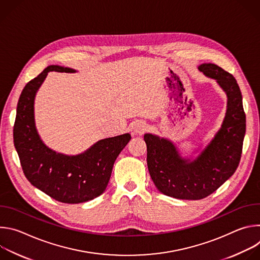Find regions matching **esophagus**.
Instances as JSON below:
<instances>
[{"label": "esophagus", "instance_id": "34e87169", "mask_svg": "<svg viewBox=\"0 0 260 260\" xmlns=\"http://www.w3.org/2000/svg\"><path fill=\"white\" fill-rule=\"evenodd\" d=\"M148 128V125L145 122H138L135 126V132L138 134H143L144 132H146Z\"/></svg>", "mask_w": 260, "mask_h": 260}]
</instances>
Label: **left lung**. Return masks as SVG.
Returning <instances> with one entry per match:
<instances>
[{"instance_id": "1", "label": "left lung", "mask_w": 260, "mask_h": 260, "mask_svg": "<svg viewBox=\"0 0 260 260\" xmlns=\"http://www.w3.org/2000/svg\"><path fill=\"white\" fill-rule=\"evenodd\" d=\"M199 70L215 79L228 96L223 122L205 149L194 159L184 158L168 139L144 135L147 166L156 188L180 200L205 199L234 175L246 133L242 93L235 77L214 63H202Z\"/></svg>"}]
</instances>
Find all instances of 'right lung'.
Segmentation results:
<instances>
[{"label":"right lung","mask_w":260,"mask_h":260,"mask_svg":"<svg viewBox=\"0 0 260 260\" xmlns=\"http://www.w3.org/2000/svg\"><path fill=\"white\" fill-rule=\"evenodd\" d=\"M75 73L60 66H48L21 91L13 128L14 146L24 176L35 187L55 201L79 204L101 196L109 183L113 165L131 140L129 134L98 141L78 155L56 153L41 140L35 124L34 104L49 72Z\"/></svg>","instance_id":"obj_1"}]
</instances>
